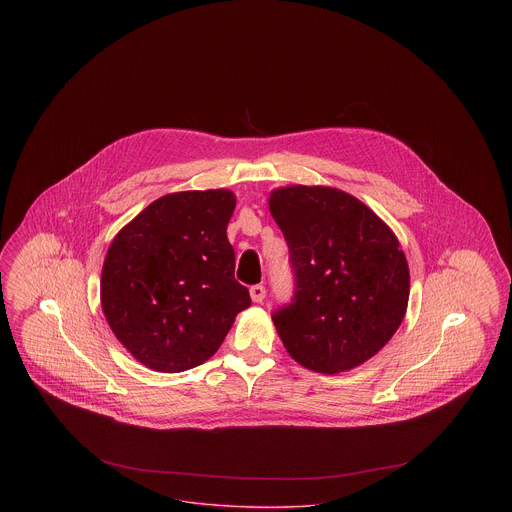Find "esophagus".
<instances>
[{"mask_svg":"<svg viewBox=\"0 0 512 512\" xmlns=\"http://www.w3.org/2000/svg\"><path fill=\"white\" fill-rule=\"evenodd\" d=\"M250 297H252V301H254V303H262V301H264V297H266V288H264L262 284L252 286V288H250Z\"/></svg>","mask_w":512,"mask_h":512,"instance_id":"1","label":"esophagus"}]
</instances>
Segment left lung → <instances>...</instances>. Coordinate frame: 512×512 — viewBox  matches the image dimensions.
Returning <instances> with one entry per match:
<instances>
[{
  "label": "left lung",
  "instance_id": "obj_1",
  "mask_svg": "<svg viewBox=\"0 0 512 512\" xmlns=\"http://www.w3.org/2000/svg\"><path fill=\"white\" fill-rule=\"evenodd\" d=\"M292 266L293 297L272 313L293 359L337 374L363 365L400 327L410 272L394 232L359 199L293 185L270 195Z\"/></svg>",
  "mask_w": 512,
  "mask_h": 512
}]
</instances>
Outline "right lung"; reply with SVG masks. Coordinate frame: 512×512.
<instances>
[{
	"mask_svg": "<svg viewBox=\"0 0 512 512\" xmlns=\"http://www.w3.org/2000/svg\"><path fill=\"white\" fill-rule=\"evenodd\" d=\"M226 189L171 193L112 240L100 282L102 309L118 341L144 365L181 372L219 351L252 299L234 280Z\"/></svg>",
	"mask_w": 512,
	"mask_h": 512,
	"instance_id": "obj_1",
	"label": "right lung"
}]
</instances>
